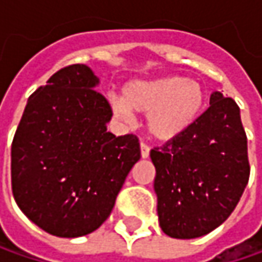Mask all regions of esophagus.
<instances>
[{
  "label": "esophagus",
  "instance_id": "34e87169",
  "mask_svg": "<svg viewBox=\"0 0 262 262\" xmlns=\"http://www.w3.org/2000/svg\"><path fill=\"white\" fill-rule=\"evenodd\" d=\"M149 151H151V148L146 143H141V157L142 158H148L149 157Z\"/></svg>",
  "mask_w": 262,
  "mask_h": 262
}]
</instances>
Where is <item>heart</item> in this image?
I'll return each mask as SVG.
<instances>
[{
  "instance_id": "b5f03b06",
  "label": "heart",
  "mask_w": 262,
  "mask_h": 262,
  "mask_svg": "<svg viewBox=\"0 0 262 262\" xmlns=\"http://www.w3.org/2000/svg\"><path fill=\"white\" fill-rule=\"evenodd\" d=\"M205 94L196 80L180 76L136 80L123 89V98H111V108L130 121L133 113L146 114V129L160 141H170L188 129L204 105Z\"/></svg>"
}]
</instances>
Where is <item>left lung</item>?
I'll list each match as a JSON object with an SVG mask.
<instances>
[{"label": "left lung", "mask_w": 262, "mask_h": 262, "mask_svg": "<svg viewBox=\"0 0 262 262\" xmlns=\"http://www.w3.org/2000/svg\"><path fill=\"white\" fill-rule=\"evenodd\" d=\"M161 230L195 239L229 219L249 180L248 141L241 110L212 92L210 107L186 130L151 149Z\"/></svg>", "instance_id": "1"}]
</instances>
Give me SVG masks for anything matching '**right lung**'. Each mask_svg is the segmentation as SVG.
I'll list each match as a JSON object with an SVG mask.
<instances>
[{
  "instance_id": "right-lung-1",
  "label": "right lung",
  "mask_w": 262,
  "mask_h": 262,
  "mask_svg": "<svg viewBox=\"0 0 262 262\" xmlns=\"http://www.w3.org/2000/svg\"><path fill=\"white\" fill-rule=\"evenodd\" d=\"M85 64L64 67L28 99L11 145L18 208L47 233L79 237L108 219L141 158L135 135L107 132L113 111Z\"/></svg>"
}]
</instances>
